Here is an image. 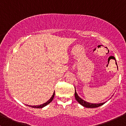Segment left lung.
<instances>
[{
	"label": "left lung",
	"mask_w": 126,
	"mask_h": 126,
	"mask_svg": "<svg viewBox=\"0 0 126 126\" xmlns=\"http://www.w3.org/2000/svg\"><path fill=\"white\" fill-rule=\"evenodd\" d=\"M75 97L76 100L79 102L80 104H81L82 106L85 107L86 108H96L98 107L101 106L104 103H100V104H92V103H89V102H86L84 100L81 99L79 96H78L77 93L76 92V89H75Z\"/></svg>",
	"instance_id": "1"
}]
</instances>
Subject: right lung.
Instances as JSON below:
<instances>
[{
	"mask_svg": "<svg viewBox=\"0 0 126 126\" xmlns=\"http://www.w3.org/2000/svg\"><path fill=\"white\" fill-rule=\"evenodd\" d=\"M54 94H55V92H54V94H53V95H52V96L51 97V98H50V99H49L48 101H47V102H46V103L43 104H41V105H36V106H31V105H28V106L29 107H31L36 108H41L44 107L46 106V105H48L49 103H50V102H51V101H53V98H54Z\"/></svg>",
	"mask_w": 126,
	"mask_h": 126,
	"instance_id": "obj_1",
	"label": "right lung"
}]
</instances>
